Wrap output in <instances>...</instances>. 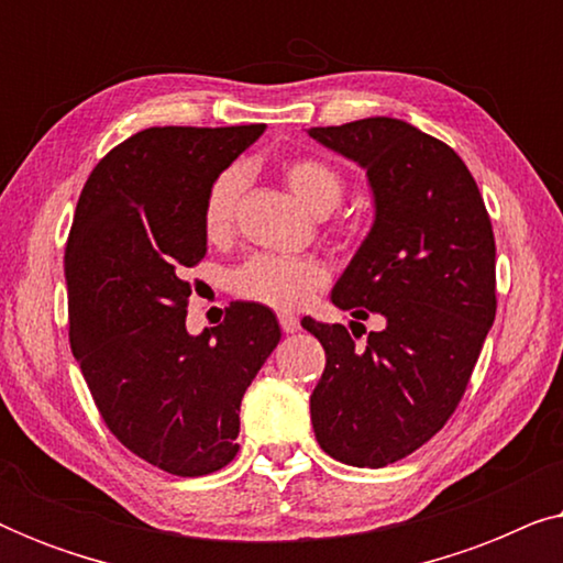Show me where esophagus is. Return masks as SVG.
I'll return each mask as SVG.
<instances>
[{"label":"esophagus","instance_id":"esophagus-1","mask_svg":"<svg viewBox=\"0 0 563 563\" xmlns=\"http://www.w3.org/2000/svg\"><path fill=\"white\" fill-rule=\"evenodd\" d=\"M279 325L284 333H297L299 330V318L295 312H279Z\"/></svg>","mask_w":563,"mask_h":563}]
</instances>
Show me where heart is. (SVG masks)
I'll return each instance as SVG.
<instances>
[{"mask_svg":"<svg viewBox=\"0 0 563 563\" xmlns=\"http://www.w3.org/2000/svg\"><path fill=\"white\" fill-rule=\"evenodd\" d=\"M284 181L295 197L314 214L333 212L343 199V179L333 166L320 158H291L284 164ZM245 189V172L230 166L214 176L205 195L202 228L210 241L230 235L235 210ZM328 282V266L312 256H276L253 253L230 274V287L251 302L295 310L302 307Z\"/></svg>","mask_w":563,"mask_h":563,"instance_id":"obj_1","label":"heart"}]
</instances>
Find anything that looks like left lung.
<instances>
[{"label": "left lung", "instance_id": "left-lung-1", "mask_svg": "<svg viewBox=\"0 0 563 563\" xmlns=\"http://www.w3.org/2000/svg\"><path fill=\"white\" fill-rule=\"evenodd\" d=\"M366 172L374 222L333 287L335 307L384 328L358 345L343 325L302 328L325 349L310 397L320 449L349 466L382 468L445 426L497 312L495 235L456 151L395 118L310 128Z\"/></svg>", "mask_w": 563, "mask_h": 563}]
</instances>
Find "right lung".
<instances>
[{"label": "right lung", "instance_id": "1", "mask_svg": "<svg viewBox=\"0 0 563 563\" xmlns=\"http://www.w3.org/2000/svg\"><path fill=\"white\" fill-rule=\"evenodd\" d=\"M264 130H141L89 174L66 243L68 341L95 405L125 449L176 476L235 459L241 399L282 338L256 302L187 330L205 195Z\"/></svg>", "mask_w": 563, "mask_h": 563}]
</instances>
